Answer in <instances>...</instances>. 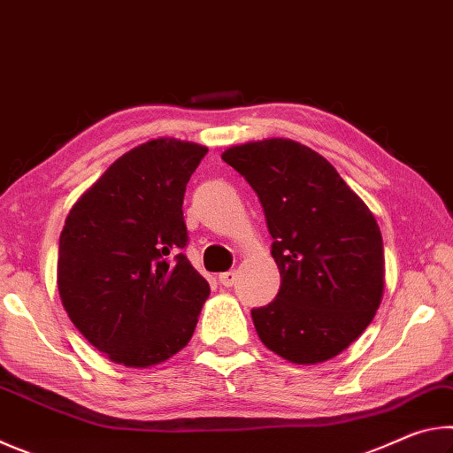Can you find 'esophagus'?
I'll return each mask as SVG.
<instances>
[{
  "mask_svg": "<svg viewBox=\"0 0 453 453\" xmlns=\"http://www.w3.org/2000/svg\"><path fill=\"white\" fill-rule=\"evenodd\" d=\"M235 278H237L235 272H224V273H219V283H221V286H224V288H232Z\"/></svg>",
  "mask_w": 453,
  "mask_h": 453,
  "instance_id": "1",
  "label": "esophagus"
}]
</instances>
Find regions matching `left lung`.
<instances>
[{"label":"left lung","instance_id":"1","mask_svg":"<svg viewBox=\"0 0 453 453\" xmlns=\"http://www.w3.org/2000/svg\"><path fill=\"white\" fill-rule=\"evenodd\" d=\"M221 159L262 202L281 286L251 310L267 349L313 365L370 326L383 296V242L370 208L318 151L286 137L232 145Z\"/></svg>","mask_w":453,"mask_h":453}]
</instances>
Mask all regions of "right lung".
<instances>
[{"mask_svg": "<svg viewBox=\"0 0 453 453\" xmlns=\"http://www.w3.org/2000/svg\"><path fill=\"white\" fill-rule=\"evenodd\" d=\"M205 153V145L173 137L145 142L67 213L58 251L61 303L111 362L157 365L194 335L210 283L180 254L188 243L181 205Z\"/></svg>", "mask_w": 453, "mask_h": 453, "instance_id": "obj_1", "label": "right lung"}]
</instances>
